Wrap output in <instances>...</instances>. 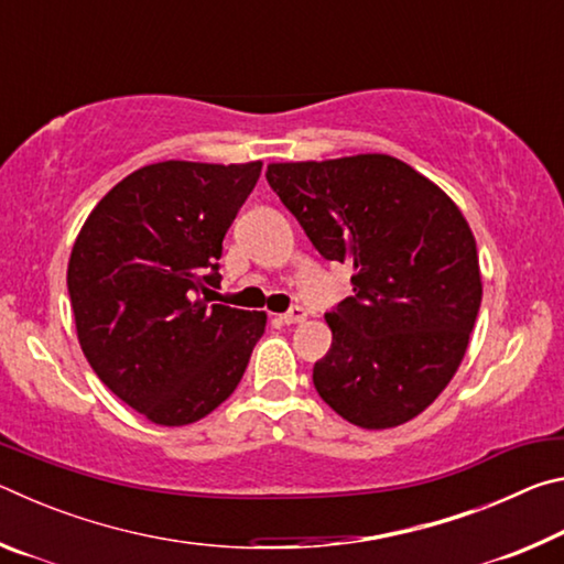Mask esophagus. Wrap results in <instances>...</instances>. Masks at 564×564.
<instances>
[{
    "instance_id": "esophagus-1",
    "label": "esophagus",
    "mask_w": 564,
    "mask_h": 564,
    "mask_svg": "<svg viewBox=\"0 0 564 564\" xmlns=\"http://www.w3.org/2000/svg\"><path fill=\"white\" fill-rule=\"evenodd\" d=\"M281 321L285 323V326H293V323H303L305 321V311L301 308V305H293L291 311H285Z\"/></svg>"
}]
</instances>
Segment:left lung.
Masks as SVG:
<instances>
[{"instance_id": "obj_1", "label": "left lung", "mask_w": 564, "mask_h": 564, "mask_svg": "<svg viewBox=\"0 0 564 564\" xmlns=\"http://www.w3.org/2000/svg\"><path fill=\"white\" fill-rule=\"evenodd\" d=\"M271 188L352 295L326 313L318 395L366 431L403 425L451 383L482 301L475 236L453 198L388 154L269 164Z\"/></svg>"}]
</instances>
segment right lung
<instances>
[{
  "label": "right lung",
  "mask_w": 564,
  "mask_h": 564,
  "mask_svg": "<svg viewBox=\"0 0 564 564\" xmlns=\"http://www.w3.org/2000/svg\"><path fill=\"white\" fill-rule=\"evenodd\" d=\"M251 164L161 161L119 181L84 221L66 285L79 346L113 395L156 425L206 417L241 383L265 313L212 303Z\"/></svg>",
  "instance_id": "right-lung-1"
}]
</instances>
